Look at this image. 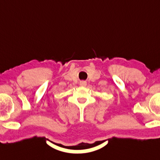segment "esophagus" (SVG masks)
Instances as JSON below:
<instances>
[{"mask_svg": "<svg viewBox=\"0 0 160 160\" xmlns=\"http://www.w3.org/2000/svg\"><path fill=\"white\" fill-rule=\"evenodd\" d=\"M80 85L81 87H86L87 85V82L85 81H81L80 82Z\"/></svg>", "mask_w": 160, "mask_h": 160, "instance_id": "obj_1", "label": "esophagus"}]
</instances>
